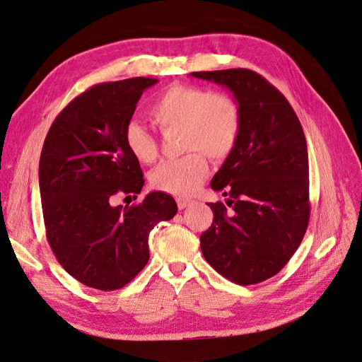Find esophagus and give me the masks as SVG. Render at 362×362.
Instances as JSON below:
<instances>
[{
    "label": "esophagus",
    "mask_w": 362,
    "mask_h": 362,
    "mask_svg": "<svg viewBox=\"0 0 362 362\" xmlns=\"http://www.w3.org/2000/svg\"><path fill=\"white\" fill-rule=\"evenodd\" d=\"M192 202H193V201H190V199H185V198H178V199H177V204H178V208H180V210H184V208H187Z\"/></svg>",
    "instance_id": "obj_1"
}]
</instances>
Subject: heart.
Here are the masks:
<instances>
[{
    "instance_id": "1",
    "label": "heart",
    "mask_w": 362,
    "mask_h": 362,
    "mask_svg": "<svg viewBox=\"0 0 362 362\" xmlns=\"http://www.w3.org/2000/svg\"><path fill=\"white\" fill-rule=\"evenodd\" d=\"M152 124L163 133L181 131L185 157L161 163L151 172V184L161 192L187 196L198 190L208 173L206 158H226L234 151L242 113L233 96L213 93L199 86L172 84L164 89L148 108ZM125 145L140 163H154L158 157V141L139 122L125 127Z\"/></svg>"
}]
</instances>
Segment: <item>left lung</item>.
<instances>
[{"label":"left lung","instance_id":"obj_1","mask_svg":"<svg viewBox=\"0 0 362 362\" xmlns=\"http://www.w3.org/2000/svg\"><path fill=\"white\" fill-rule=\"evenodd\" d=\"M190 75L225 86L242 113L237 145L211 180L228 199L208 204L214 218L201 235L204 258L238 286L262 282L287 264L310 222L302 125L286 96L254 71Z\"/></svg>","mask_w":362,"mask_h":362}]
</instances>
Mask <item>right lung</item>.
Segmentation results:
<instances>
[{
	"label": "right lung",
	"mask_w": 362,
	"mask_h": 362,
	"mask_svg": "<svg viewBox=\"0 0 362 362\" xmlns=\"http://www.w3.org/2000/svg\"><path fill=\"white\" fill-rule=\"evenodd\" d=\"M158 80L136 76L90 87L54 120L39 161L47 240L57 261L87 287H125L149 259L148 237L178 211L170 194L152 192L136 205L145 180L125 145V127L141 93Z\"/></svg>",
	"instance_id": "right-lung-1"
}]
</instances>
